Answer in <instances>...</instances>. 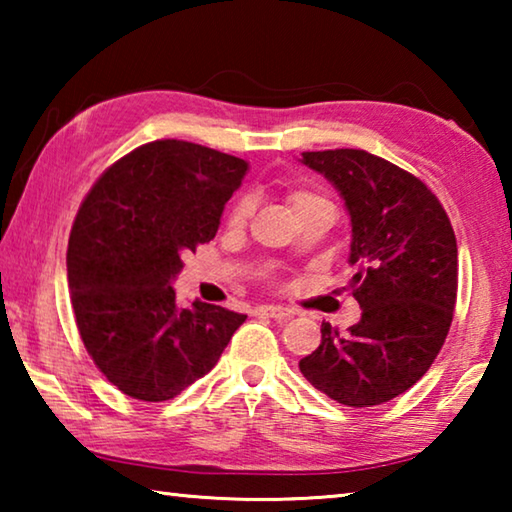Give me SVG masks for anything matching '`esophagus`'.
Masks as SVG:
<instances>
[{"mask_svg": "<svg viewBox=\"0 0 512 512\" xmlns=\"http://www.w3.org/2000/svg\"><path fill=\"white\" fill-rule=\"evenodd\" d=\"M259 314H264L268 318H275V320H284V318H291L293 311L287 307H280V305H262L257 307Z\"/></svg>", "mask_w": 512, "mask_h": 512, "instance_id": "esophagus-1", "label": "esophagus"}]
</instances>
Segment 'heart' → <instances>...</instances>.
I'll list each match as a JSON object with an SVG mask.
<instances>
[{
    "label": "heart",
    "mask_w": 512,
    "mask_h": 512,
    "mask_svg": "<svg viewBox=\"0 0 512 512\" xmlns=\"http://www.w3.org/2000/svg\"><path fill=\"white\" fill-rule=\"evenodd\" d=\"M287 203L291 207L293 214H302V212H309V210H325L332 214V203L327 201L325 196H320L318 192H311V189H291L287 194ZM246 212H248V205L246 203H239L235 207V212H232V225H241L246 219Z\"/></svg>",
    "instance_id": "b5f03b06"
}]
</instances>
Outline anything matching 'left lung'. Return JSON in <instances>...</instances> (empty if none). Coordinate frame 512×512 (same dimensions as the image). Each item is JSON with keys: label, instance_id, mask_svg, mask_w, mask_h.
Instances as JSON below:
<instances>
[{"label": "left lung", "instance_id": "obj_1", "mask_svg": "<svg viewBox=\"0 0 512 512\" xmlns=\"http://www.w3.org/2000/svg\"><path fill=\"white\" fill-rule=\"evenodd\" d=\"M300 162L343 198L361 307L348 334L323 323L300 372L339 404H384L409 391L447 339L458 284L452 223L422 180L368 151H307Z\"/></svg>", "mask_w": 512, "mask_h": 512}]
</instances>
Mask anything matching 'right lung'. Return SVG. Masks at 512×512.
<instances>
[{
    "label": "right lung",
    "instance_id": "right-lung-1",
    "mask_svg": "<svg viewBox=\"0 0 512 512\" xmlns=\"http://www.w3.org/2000/svg\"><path fill=\"white\" fill-rule=\"evenodd\" d=\"M248 162L183 140L144 144L85 196L67 246V282L85 350L121 393L171 400L207 375L246 316L194 300L173 280L219 230Z\"/></svg>",
    "mask_w": 512,
    "mask_h": 512
}]
</instances>
